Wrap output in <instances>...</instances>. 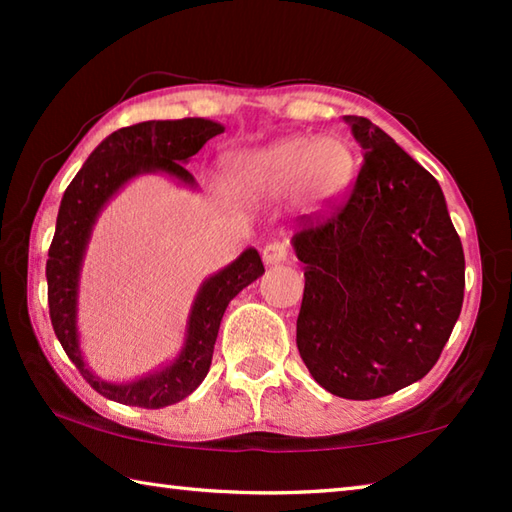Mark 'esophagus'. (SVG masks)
Returning a JSON list of instances; mask_svg holds the SVG:
<instances>
[{"label": "esophagus", "instance_id": "obj_1", "mask_svg": "<svg viewBox=\"0 0 512 512\" xmlns=\"http://www.w3.org/2000/svg\"><path fill=\"white\" fill-rule=\"evenodd\" d=\"M289 257V244L287 241H268L262 250L264 264H282Z\"/></svg>", "mask_w": 512, "mask_h": 512}]
</instances>
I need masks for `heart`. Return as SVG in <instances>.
Listing matches in <instances>:
<instances>
[{"mask_svg": "<svg viewBox=\"0 0 512 512\" xmlns=\"http://www.w3.org/2000/svg\"><path fill=\"white\" fill-rule=\"evenodd\" d=\"M352 171V153L339 137L289 135L225 155L223 183L248 201L277 198L298 187L314 201H329L348 187Z\"/></svg>", "mask_w": 512, "mask_h": 512, "instance_id": "b5f03b06", "label": "heart"}]
</instances>
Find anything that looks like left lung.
<instances>
[{
    "instance_id": "obj_1",
    "label": "left lung",
    "mask_w": 512,
    "mask_h": 512,
    "mask_svg": "<svg viewBox=\"0 0 512 512\" xmlns=\"http://www.w3.org/2000/svg\"><path fill=\"white\" fill-rule=\"evenodd\" d=\"M350 194L291 244L305 264L300 357L345 400H377L436 366L461 316L465 257L438 180L366 117Z\"/></svg>"
}]
</instances>
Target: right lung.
Masks as SVG:
<instances>
[{"instance_id": "right-lung-1", "label": "right lung", "mask_w": 512, "mask_h": 512, "mask_svg": "<svg viewBox=\"0 0 512 512\" xmlns=\"http://www.w3.org/2000/svg\"><path fill=\"white\" fill-rule=\"evenodd\" d=\"M223 126L210 119L187 117L173 121H142L119 128L90 153L81 171L65 189L60 201L56 235L47 259V298L49 316L67 357L94 391L112 402L162 409L192 395L205 379L212 363V352L219 334L221 318L228 302L264 273L262 257L255 248H246L235 262L228 264L201 284L189 311L185 345L176 359L162 370L128 384H110L85 366L76 307H79V277L85 248L94 221L112 196L128 180L140 173H167L178 183L196 187V180L183 164L203 149L207 140L221 135Z\"/></svg>"}]
</instances>
